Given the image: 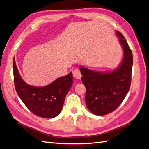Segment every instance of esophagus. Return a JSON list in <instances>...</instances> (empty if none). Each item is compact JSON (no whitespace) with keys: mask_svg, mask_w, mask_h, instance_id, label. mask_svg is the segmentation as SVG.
Listing matches in <instances>:
<instances>
[{"mask_svg":"<svg viewBox=\"0 0 149 149\" xmlns=\"http://www.w3.org/2000/svg\"><path fill=\"white\" fill-rule=\"evenodd\" d=\"M73 76L74 77V78H75V79H81V77H82V75H81V72H80L79 70L75 69L73 71Z\"/></svg>","mask_w":149,"mask_h":149,"instance_id":"34e87169","label":"esophagus"}]
</instances>
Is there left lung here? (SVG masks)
Returning <instances> with one entry per match:
<instances>
[{
	"instance_id": "1",
	"label": "left lung",
	"mask_w": 149,
	"mask_h": 149,
	"mask_svg": "<svg viewBox=\"0 0 149 149\" xmlns=\"http://www.w3.org/2000/svg\"><path fill=\"white\" fill-rule=\"evenodd\" d=\"M116 35L123 49L120 65L109 72L93 71L84 67L80 68L81 80L86 89V104L96 115H105L114 111L128 94L132 81L133 55L131 49L122 34Z\"/></svg>"
}]
</instances>
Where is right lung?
<instances>
[{
	"mask_svg": "<svg viewBox=\"0 0 149 149\" xmlns=\"http://www.w3.org/2000/svg\"><path fill=\"white\" fill-rule=\"evenodd\" d=\"M13 73L16 92L30 111L45 118H52L58 115L62 111L66 95L73 84L71 72L48 86H32L22 79L14 58Z\"/></svg>",
	"mask_w": 149,
	"mask_h": 149,
	"instance_id": "add662e5",
	"label": "right lung"
}]
</instances>
